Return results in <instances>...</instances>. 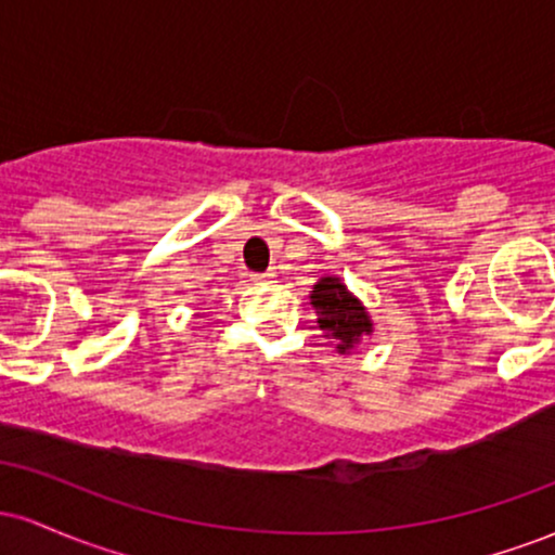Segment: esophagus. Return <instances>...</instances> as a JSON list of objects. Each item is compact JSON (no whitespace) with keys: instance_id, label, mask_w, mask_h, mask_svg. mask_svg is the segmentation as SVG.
I'll list each match as a JSON object with an SVG mask.
<instances>
[{"instance_id":"1","label":"esophagus","mask_w":555,"mask_h":555,"mask_svg":"<svg viewBox=\"0 0 555 555\" xmlns=\"http://www.w3.org/2000/svg\"><path fill=\"white\" fill-rule=\"evenodd\" d=\"M273 279H276V273H273V271H266V273H253L250 282H256V284H271Z\"/></svg>"}]
</instances>
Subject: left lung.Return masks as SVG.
<instances>
[{"mask_svg":"<svg viewBox=\"0 0 555 555\" xmlns=\"http://www.w3.org/2000/svg\"><path fill=\"white\" fill-rule=\"evenodd\" d=\"M310 305L318 313V326L326 331L328 339L336 341V349L347 354L365 336L373 334V321L367 315L365 305L344 286L341 279L323 276L313 284Z\"/></svg>","mask_w":555,"mask_h":555,"instance_id":"obj_1","label":"left lung"}]
</instances>
